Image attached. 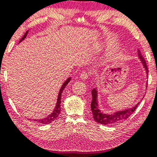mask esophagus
I'll return each instance as SVG.
<instances>
[{
    "label": "esophagus",
    "instance_id": "esophagus-1",
    "mask_svg": "<svg viewBox=\"0 0 157 157\" xmlns=\"http://www.w3.org/2000/svg\"><path fill=\"white\" fill-rule=\"evenodd\" d=\"M88 76H89L87 72H84V71H83V72H82L81 74L80 78L81 79V80H86V79L88 78Z\"/></svg>",
    "mask_w": 157,
    "mask_h": 157
}]
</instances>
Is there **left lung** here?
<instances>
[{
  "label": "left lung",
  "instance_id": "left-lung-1",
  "mask_svg": "<svg viewBox=\"0 0 157 157\" xmlns=\"http://www.w3.org/2000/svg\"><path fill=\"white\" fill-rule=\"evenodd\" d=\"M138 56H139V58L141 61H142L144 67L146 69V72L148 74V68L147 67V65H146V62L145 60V59L143 57V56L141 55L140 51H138ZM92 101L91 102V110L92 115H93V118L97 122L102 124H112L127 119V118L130 117V115H132L133 113L135 111L136 109H137L138 105L140 104V102L138 103L136 106L131 108L129 110L118 111L111 115L104 114L101 113V111H100L99 109H98V104H97V92L96 89H93L92 90Z\"/></svg>",
  "mask_w": 157,
  "mask_h": 157
}]
</instances>
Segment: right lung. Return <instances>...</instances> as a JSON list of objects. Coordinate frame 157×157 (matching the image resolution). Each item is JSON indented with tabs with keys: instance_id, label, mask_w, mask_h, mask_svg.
Segmentation results:
<instances>
[{
	"instance_id": "add662e5",
	"label": "right lung",
	"mask_w": 157,
	"mask_h": 157,
	"mask_svg": "<svg viewBox=\"0 0 157 157\" xmlns=\"http://www.w3.org/2000/svg\"><path fill=\"white\" fill-rule=\"evenodd\" d=\"M28 33V30H27L26 33H25L24 35L23 36V37L20 40L19 42H21L22 40H24L25 38L26 37ZM70 80H71V78H69L67 80L65 83H63V86H62L60 90V92H59V94L58 97V101H57V103H56V108H55V109L53 110L52 113L48 115L47 117H45V118H44V119H40V120H35L34 121L39 122V123H40V124H50V123H51L53 121H54L56 119H57V117H58L59 114L60 113V103H61L60 99H61V97H62V93H63V91L64 90V89H65V88L67 86V85L69 83V82L70 81Z\"/></svg>"
}]
</instances>
